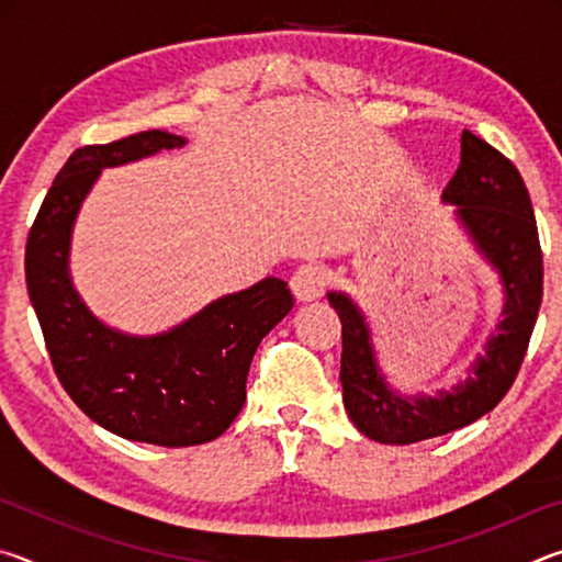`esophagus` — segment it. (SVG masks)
<instances>
[{
	"mask_svg": "<svg viewBox=\"0 0 562 562\" xmlns=\"http://www.w3.org/2000/svg\"><path fill=\"white\" fill-rule=\"evenodd\" d=\"M327 284H329V272L315 262L300 265L290 278V290L300 302H312L322 297L327 290Z\"/></svg>",
	"mask_w": 562,
	"mask_h": 562,
	"instance_id": "esophagus-1",
	"label": "esophagus"
}]
</instances>
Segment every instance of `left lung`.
I'll use <instances>...</instances> for the list:
<instances>
[{
    "instance_id": "1",
    "label": "left lung",
    "mask_w": 562,
    "mask_h": 562,
    "mask_svg": "<svg viewBox=\"0 0 562 562\" xmlns=\"http://www.w3.org/2000/svg\"><path fill=\"white\" fill-rule=\"evenodd\" d=\"M465 231L501 272L506 319L488 339L486 357L469 376L439 396H402L379 374L369 327L347 294L327 300L341 322V389L357 429L379 443L406 446L451 434L488 414L516 382L543 300V250L528 188L518 168L486 140L461 133V164L443 190Z\"/></svg>"
}]
</instances>
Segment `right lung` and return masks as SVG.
<instances>
[{
    "label": "right lung",
    "mask_w": 562,
    "mask_h": 562,
    "mask_svg": "<svg viewBox=\"0 0 562 562\" xmlns=\"http://www.w3.org/2000/svg\"><path fill=\"white\" fill-rule=\"evenodd\" d=\"M166 131L76 148L56 173L26 237V290L66 394L103 429L168 449L221 436L245 404V382L262 337L292 310L288 282L268 278L207 304L158 337L103 327L69 278L71 225L101 168L180 148Z\"/></svg>",
    "instance_id": "add662e5"
}]
</instances>
